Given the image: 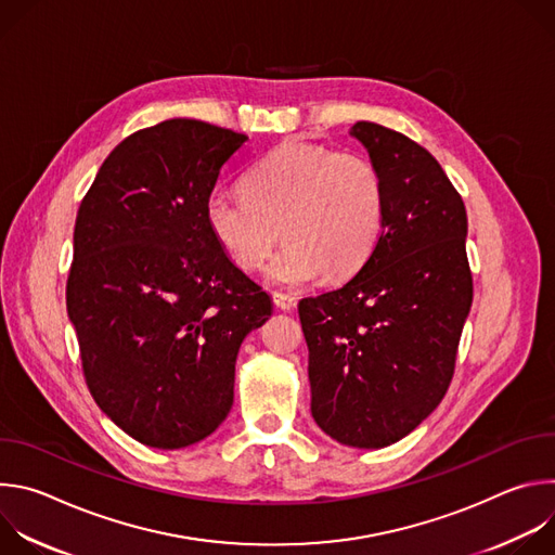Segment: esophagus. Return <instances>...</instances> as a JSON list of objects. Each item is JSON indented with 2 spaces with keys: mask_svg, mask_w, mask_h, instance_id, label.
<instances>
[{
  "mask_svg": "<svg viewBox=\"0 0 555 555\" xmlns=\"http://www.w3.org/2000/svg\"><path fill=\"white\" fill-rule=\"evenodd\" d=\"M272 302L279 309H292L296 305V298L292 294H283V292H272Z\"/></svg>",
  "mask_w": 555,
  "mask_h": 555,
  "instance_id": "34e87169",
  "label": "esophagus"
}]
</instances>
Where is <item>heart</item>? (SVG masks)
Segmentation results:
<instances>
[{"label": "heart", "instance_id": "obj_1", "mask_svg": "<svg viewBox=\"0 0 555 555\" xmlns=\"http://www.w3.org/2000/svg\"><path fill=\"white\" fill-rule=\"evenodd\" d=\"M246 195L212 191L206 228L242 270H257L279 242L266 279L302 285L327 274L347 279L371 257L384 223V182L366 155L287 140L246 173Z\"/></svg>", "mask_w": 555, "mask_h": 555}]
</instances>
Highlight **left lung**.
Masks as SVG:
<instances>
[{
  "label": "left lung",
  "mask_w": 555,
  "mask_h": 555,
  "mask_svg": "<svg viewBox=\"0 0 555 555\" xmlns=\"http://www.w3.org/2000/svg\"><path fill=\"white\" fill-rule=\"evenodd\" d=\"M384 182V223L360 272L298 302L311 415L332 439L384 448L443 400L472 305L467 215L435 157L409 135L351 127Z\"/></svg>",
  "instance_id": "1"
}]
</instances>
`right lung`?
<instances>
[{
	"label": "right lung",
	"instance_id": "add662e5",
	"mask_svg": "<svg viewBox=\"0 0 555 555\" xmlns=\"http://www.w3.org/2000/svg\"><path fill=\"white\" fill-rule=\"evenodd\" d=\"M246 133L171 118L127 135L78 206L65 302L99 409L135 441H202L232 406L244 338L270 296L206 228L204 204Z\"/></svg>",
	"mask_w": 555,
	"mask_h": 555
}]
</instances>
